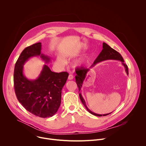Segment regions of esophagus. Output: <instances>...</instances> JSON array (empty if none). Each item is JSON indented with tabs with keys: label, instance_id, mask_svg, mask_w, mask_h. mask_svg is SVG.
Wrapping results in <instances>:
<instances>
[{
	"label": "esophagus",
	"instance_id": "obj_1",
	"mask_svg": "<svg viewBox=\"0 0 146 146\" xmlns=\"http://www.w3.org/2000/svg\"><path fill=\"white\" fill-rule=\"evenodd\" d=\"M68 79L69 80H73V76L72 74H69L68 76Z\"/></svg>",
	"mask_w": 146,
	"mask_h": 146
}]
</instances>
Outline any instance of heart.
<instances>
[{
	"mask_svg": "<svg viewBox=\"0 0 146 146\" xmlns=\"http://www.w3.org/2000/svg\"><path fill=\"white\" fill-rule=\"evenodd\" d=\"M56 64L59 66H63L64 65V61L60 57H58L56 59ZM85 62L84 59H78L75 60L73 63V66L75 68H78L82 66Z\"/></svg>",
	"mask_w": 146,
	"mask_h": 146,
	"instance_id": "b5f03b06",
	"label": "heart"
}]
</instances>
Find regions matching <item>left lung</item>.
<instances>
[{
  "label": "left lung",
  "mask_w": 146,
  "mask_h": 146,
  "mask_svg": "<svg viewBox=\"0 0 146 146\" xmlns=\"http://www.w3.org/2000/svg\"><path fill=\"white\" fill-rule=\"evenodd\" d=\"M110 59L117 60L121 61L122 62V65L125 68V72H126L127 75H128V66L124 63L123 59L122 56H121V55L118 52H117V51H115V50L112 48L111 47H110L108 44H107L105 43H103V50H102V51L100 52L99 55L98 56V57L96 58L94 62V64L91 66V67H90V68H81L77 69L76 70V73L77 74L76 76H75L76 82V84L77 85V87L78 88L79 96H80V100H81L82 103L83 104V105L85 106L86 109L88 110V111L89 113H90L91 114H92L94 115H96V116H99V117L106 116V115H108L111 114L112 112L110 113L102 115V114H96V113H95L91 111L87 106L86 101L84 99V98H83V97L81 95V93L80 92V91H81V89L82 87V83H83V82H84L86 77H87V73L90 70V69H92L94 66H95L98 63H99V62L104 61V60H110Z\"/></svg>",
  "instance_id": "1"
}]
</instances>
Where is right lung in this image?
I'll list each match as a JSON object with an SVG mask.
<instances>
[{
    "instance_id": "add662e5",
    "label": "right lung",
    "mask_w": 146,
    "mask_h": 146,
    "mask_svg": "<svg viewBox=\"0 0 146 146\" xmlns=\"http://www.w3.org/2000/svg\"><path fill=\"white\" fill-rule=\"evenodd\" d=\"M41 43H37L25 48L17 59L14 72V86L17 99L23 107L33 115L41 118L53 116L61 102L62 89L69 74L55 73L44 65L39 76L29 80L24 74V65L31 58L39 56L46 63L50 58L41 53Z\"/></svg>"
}]
</instances>
